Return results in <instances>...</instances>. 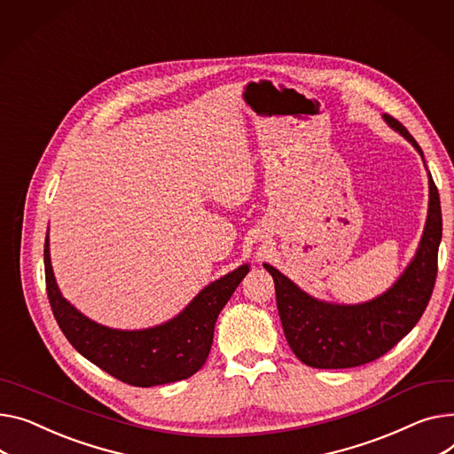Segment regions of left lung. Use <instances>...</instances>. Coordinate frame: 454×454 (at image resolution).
I'll use <instances>...</instances> for the list:
<instances>
[{
  "mask_svg": "<svg viewBox=\"0 0 454 454\" xmlns=\"http://www.w3.org/2000/svg\"><path fill=\"white\" fill-rule=\"evenodd\" d=\"M383 118L424 159V151L398 120L390 114ZM440 240V195L429 173V214L416 255L400 279L376 299L359 305L325 303L264 262L276 283L278 310L292 352L314 369L359 367L388 352L409 334L427 309L438 274Z\"/></svg>",
  "mask_w": 454,
  "mask_h": 454,
  "instance_id": "left-lung-1",
  "label": "left lung"
}]
</instances>
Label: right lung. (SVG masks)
I'll return each mask as SVG.
<instances>
[{"label":"right lung","mask_w":454,"mask_h":454,"mask_svg":"<svg viewBox=\"0 0 454 454\" xmlns=\"http://www.w3.org/2000/svg\"><path fill=\"white\" fill-rule=\"evenodd\" d=\"M43 262L49 303L69 343L90 364L135 387L186 380L206 364L215 321L250 270L243 264L209 283L183 312L164 325L145 330H116L90 321L59 294L51 266L49 235Z\"/></svg>","instance_id":"right-lung-1"}]
</instances>
